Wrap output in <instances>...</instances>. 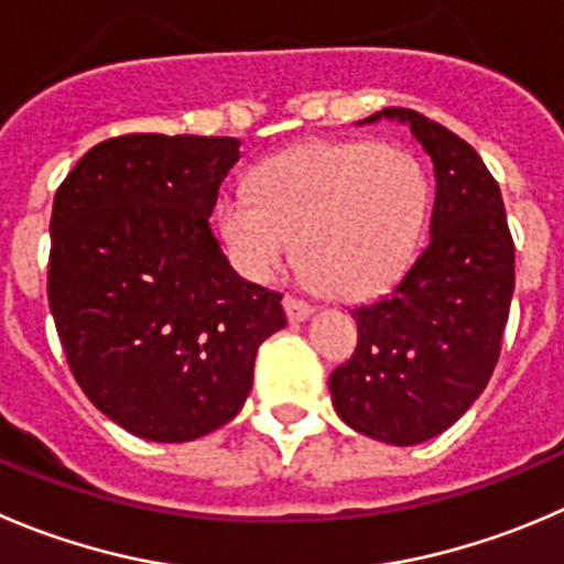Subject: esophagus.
Returning <instances> with one entry per match:
<instances>
[{
  "instance_id": "1",
  "label": "esophagus",
  "mask_w": 564,
  "mask_h": 564,
  "mask_svg": "<svg viewBox=\"0 0 564 564\" xmlns=\"http://www.w3.org/2000/svg\"><path fill=\"white\" fill-rule=\"evenodd\" d=\"M282 304H285V313H288V318L293 321V324H299V321H304L310 313H313V307H310V304L304 302V299L285 296V299H282Z\"/></svg>"
}]
</instances>
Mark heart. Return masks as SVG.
<instances>
[{
	"mask_svg": "<svg viewBox=\"0 0 564 564\" xmlns=\"http://www.w3.org/2000/svg\"><path fill=\"white\" fill-rule=\"evenodd\" d=\"M432 187L404 149L377 141H321L268 158L254 187L218 205L235 268L268 282L296 249L310 285L343 299L384 291L410 268L429 218Z\"/></svg>",
	"mask_w": 564,
	"mask_h": 564,
	"instance_id": "1",
	"label": "heart"
}]
</instances>
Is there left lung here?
Instances as JSON below:
<instances>
[{
  "instance_id": "1",
  "label": "left lung",
  "mask_w": 564,
  "mask_h": 564,
  "mask_svg": "<svg viewBox=\"0 0 564 564\" xmlns=\"http://www.w3.org/2000/svg\"><path fill=\"white\" fill-rule=\"evenodd\" d=\"M434 163L429 246L377 302L351 310L357 348L329 377L337 415L366 437L415 446L468 412L496 371L514 291L501 191L470 143L432 118L388 107Z\"/></svg>"
}]
</instances>
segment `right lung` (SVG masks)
<instances>
[{
	"label": "right lung",
	"mask_w": 564,
	"mask_h": 564,
	"mask_svg": "<svg viewBox=\"0 0 564 564\" xmlns=\"http://www.w3.org/2000/svg\"><path fill=\"white\" fill-rule=\"evenodd\" d=\"M238 138L132 132L101 141L52 207L50 310L68 368L110 421L185 443L232 421L282 293L232 271L210 232Z\"/></svg>",
	"instance_id": "1"
}]
</instances>
